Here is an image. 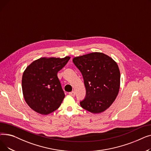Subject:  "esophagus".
Wrapping results in <instances>:
<instances>
[{
    "mask_svg": "<svg viewBox=\"0 0 151 151\" xmlns=\"http://www.w3.org/2000/svg\"><path fill=\"white\" fill-rule=\"evenodd\" d=\"M69 94L71 96H75V91H72V92H69Z\"/></svg>",
    "mask_w": 151,
    "mask_h": 151,
    "instance_id": "1",
    "label": "esophagus"
}]
</instances>
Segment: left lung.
<instances>
[{"instance_id":"1","label":"left lung","mask_w":151,"mask_h":151,"mask_svg":"<svg viewBox=\"0 0 151 151\" xmlns=\"http://www.w3.org/2000/svg\"><path fill=\"white\" fill-rule=\"evenodd\" d=\"M82 73L86 89L80 105L88 111L104 112L115 100L120 88V71L117 63L101 52H92L73 58Z\"/></svg>"}]
</instances>
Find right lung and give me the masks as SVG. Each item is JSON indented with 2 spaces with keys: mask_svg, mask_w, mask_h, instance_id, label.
<instances>
[{
  "mask_svg": "<svg viewBox=\"0 0 151 151\" xmlns=\"http://www.w3.org/2000/svg\"><path fill=\"white\" fill-rule=\"evenodd\" d=\"M70 58H42L33 62L24 71L22 89L27 104L35 112L46 115L56 110L65 97L58 72Z\"/></svg>",
  "mask_w": 151,
  "mask_h": 151,
  "instance_id": "1",
  "label": "right lung"
}]
</instances>
